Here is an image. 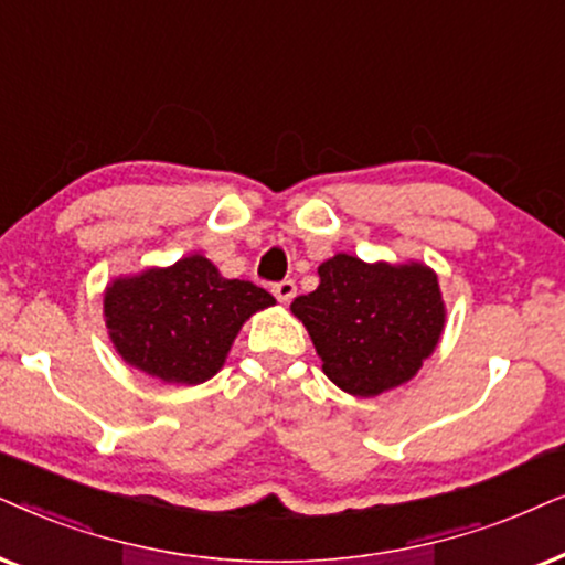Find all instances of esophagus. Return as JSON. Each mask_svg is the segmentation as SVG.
Instances as JSON below:
<instances>
[{
  "instance_id": "34e87169",
  "label": "esophagus",
  "mask_w": 565,
  "mask_h": 565,
  "mask_svg": "<svg viewBox=\"0 0 565 565\" xmlns=\"http://www.w3.org/2000/svg\"><path fill=\"white\" fill-rule=\"evenodd\" d=\"M295 295H297V284L291 281V278H284V281H278V284H274V297L278 299V302H291V299H295Z\"/></svg>"
}]
</instances>
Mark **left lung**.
<instances>
[{
	"label": "left lung",
	"mask_w": 565,
	"mask_h": 565,
	"mask_svg": "<svg viewBox=\"0 0 565 565\" xmlns=\"http://www.w3.org/2000/svg\"><path fill=\"white\" fill-rule=\"evenodd\" d=\"M320 287L297 297L328 380L356 397L393 390L424 366L445 330L439 278L424 263H364L338 253L318 268Z\"/></svg>",
	"instance_id": "obj_1"
}]
</instances>
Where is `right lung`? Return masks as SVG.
<instances>
[{
  "mask_svg": "<svg viewBox=\"0 0 565 565\" xmlns=\"http://www.w3.org/2000/svg\"><path fill=\"white\" fill-rule=\"evenodd\" d=\"M270 305L266 289L188 255L110 281L103 312L126 364L172 385H201L222 370L243 322Z\"/></svg>",
  "mask_w": 565,
  "mask_h": 565,
  "instance_id": "1",
  "label": "right lung"
}]
</instances>
